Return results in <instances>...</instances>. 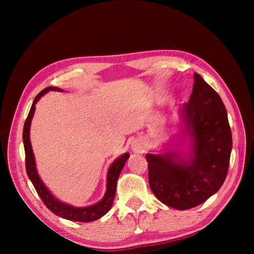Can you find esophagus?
<instances>
[{
	"mask_svg": "<svg viewBox=\"0 0 254 254\" xmlns=\"http://www.w3.org/2000/svg\"><path fill=\"white\" fill-rule=\"evenodd\" d=\"M146 148V145L144 143V141L140 140V139H135L134 141H132L131 143V149L133 152L135 153H142L144 152Z\"/></svg>",
	"mask_w": 254,
	"mask_h": 254,
	"instance_id": "34e87169",
	"label": "esophagus"
}]
</instances>
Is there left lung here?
Returning <instances> with one entry per match:
<instances>
[{"label":"left lung","mask_w":254,"mask_h":254,"mask_svg":"<svg viewBox=\"0 0 254 254\" xmlns=\"http://www.w3.org/2000/svg\"><path fill=\"white\" fill-rule=\"evenodd\" d=\"M178 114L181 128L176 142L165 144L160 153H147L146 160L152 193L168 206L188 210L204 202L225 182L232 134L220 96L197 73L190 101Z\"/></svg>","instance_id":"left-lung-1"}]
</instances>
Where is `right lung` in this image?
<instances>
[{"label": "right lung", "mask_w": 254, "mask_h": 254, "mask_svg": "<svg viewBox=\"0 0 254 254\" xmlns=\"http://www.w3.org/2000/svg\"><path fill=\"white\" fill-rule=\"evenodd\" d=\"M50 91L63 92L64 90L57 87H48L44 90H42L40 93L35 97L32 108H30L29 113L27 115V119L25 121L24 128H23V144H24V150H25V165H26L27 176L29 180L34 184L38 195L40 196L44 204L48 206V209L50 211H52L54 214L57 215V216L63 217L67 220H72V221H81V222L94 221L96 219L103 217L104 215H106L111 209L113 200H114V196H115V190H117L118 179L123 170V167L125 166L126 161L130 156L128 152H126L124 155H122L121 157L115 159L111 163L108 173H107V184H106L105 195L98 202L88 206H74L59 200L58 198L55 197V195H53L51 193V190L43 183L39 174H38L37 167H36V160H35L34 151L32 148V143H30V136H29L30 124H32V120L35 114L36 104L45 93H48Z\"/></svg>", "instance_id": "right-lung-1"}]
</instances>
